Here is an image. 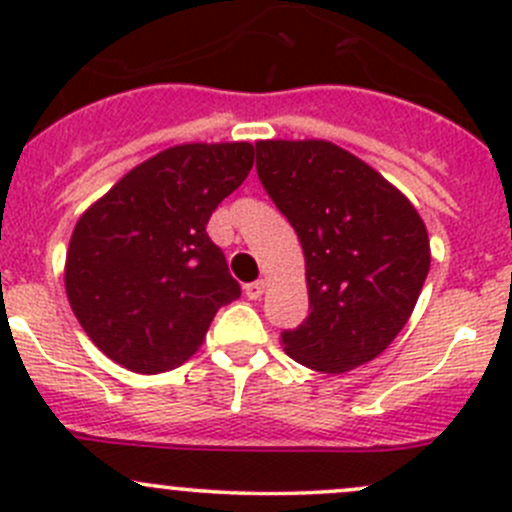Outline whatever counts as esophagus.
<instances>
[{"instance_id": "34e87169", "label": "esophagus", "mask_w": 512, "mask_h": 512, "mask_svg": "<svg viewBox=\"0 0 512 512\" xmlns=\"http://www.w3.org/2000/svg\"><path fill=\"white\" fill-rule=\"evenodd\" d=\"M245 294L250 299H260L262 294H265V280H257V282H250V285H245Z\"/></svg>"}]
</instances>
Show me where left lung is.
<instances>
[{"label":"left lung","mask_w":512,"mask_h":512,"mask_svg":"<svg viewBox=\"0 0 512 512\" xmlns=\"http://www.w3.org/2000/svg\"><path fill=\"white\" fill-rule=\"evenodd\" d=\"M257 175L297 232L309 317L280 342L297 364L344 374L406 327L431 267L409 198L354 153L322 138L257 141Z\"/></svg>","instance_id":"obj_1"}]
</instances>
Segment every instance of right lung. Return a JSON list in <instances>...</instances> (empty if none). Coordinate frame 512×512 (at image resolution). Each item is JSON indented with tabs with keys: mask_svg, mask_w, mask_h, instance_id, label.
Listing matches in <instances>:
<instances>
[{
	"mask_svg": "<svg viewBox=\"0 0 512 512\" xmlns=\"http://www.w3.org/2000/svg\"><path fill=\"white\" fill-rule=\"evenodd\" d=\"M255 163L247 141L180 143L128 170L71 232L64 287L108 359L160 374L200 349L215 312L240 297L210 215Z\"/></svg>",
	"mask_w": 512,
	"mask_h": 512,
	"instance_id": "add662e5",
	"label": "right lung"
}]
</instances>
